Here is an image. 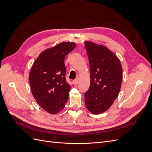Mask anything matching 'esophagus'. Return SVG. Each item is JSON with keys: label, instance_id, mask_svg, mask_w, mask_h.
<instances>
[{"label": "esophagus", "instance_id": "1", "mask_svg": "<svg viewBox=\"0 0 152 152\" xmlns=\"http://www.w3.org/2000/svg\"><path fill=\"white\" fill-rule=\"evenodd\" d=\"M78 82H79V81H78V80H73V85H75V86L78 84Z\"/></svg>", "mask_w": 152, "mask_h": 152}]
</instances>
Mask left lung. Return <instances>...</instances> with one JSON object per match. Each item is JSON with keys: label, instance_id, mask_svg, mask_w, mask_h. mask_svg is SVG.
<instances>
[{"label": "left lung", "instance_id": "8db88e82", "mask_svg": "<svg viewBox=\"0 0 152 152\" xmlns=\"http://www.w3.org/2000/svg\"><path fill=\"white\" fill-rule=\"evenodd\" d=\"M91 81L85 93L86 107L92 113L100 114L113 104L120 91L122 67L118 57L103 45L85 41Z\"/></svg>", "mask_w": 152, "mask_h": 152}]
</instances>
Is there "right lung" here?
<instances>
[{"label": "right lung", "mask_w": 152, "mask_h": 152, "mask_svg": "<svg viewBox=\"0 0 152 152\" xmlns=\"http://www.w3.org/2000/svg\"><path fill=\"white\" fill-rule=\"evenodd\" d=\"M76 44L63 42L41 53L29 73L31 91L37 103L50 114H56L64 108L71 87L65 79L64 63L67 54Z\"/></svg>", "instance_id": "right-lung-1"}]
</instances>
